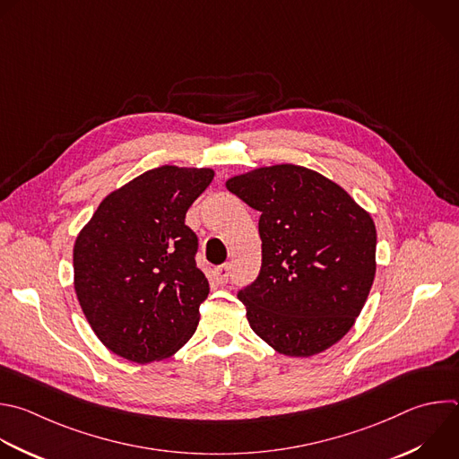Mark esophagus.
<instances>
[{
  "mask_svg": "<svg viewBox=\"0 0 459 459\" xmlns=\"http://www.w3.org/2000/svg\"><path fill=\"white\" fill-rule=\"evenodd\" d=\"M229 275H230V266L229 264H221V266L214 268V277L220 284H225L229 281Z\"/></svg>",
  "mask_w": 459,
  "mask_h": 459,
  "instance_id": "1",
  "label": "esophagus"
}]
</instances>
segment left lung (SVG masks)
<instances>
[{
	"mask_svg": "<svg viewBox=\"0 0 459 459\" xmlns=\"http://www.w3.org/2000/svg\"><path fill=\"white\" fill-rule=\"evenodd\" d=\"M225 186L261 212V270L238 293L254 333L299 359L337 344L373 286L371 214L333 180L293 164L257 168Z\"/></svg>",
	"mask_w": 459,
	"mask_h": 459,
	"instance_id": "1",
	"label": "left lung"
}]
</instances>
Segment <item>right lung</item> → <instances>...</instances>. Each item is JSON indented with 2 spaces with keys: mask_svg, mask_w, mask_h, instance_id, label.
Listing matches in <instances>:
<instances>
[{
  "mask_svg": "<svg viewBox=\"0 0 459 459\" xmlns=\"http://www.w3.org/2000/svg\"><path fill=\"white\" fill-rule=\"evenodd\" d=\"M209 168L162 166L109 193L74 245V288L97 339L147 364L175 355L196 332L209 281L186 225L209 187Z\"/></svg>",
  "mask_w": 459,
  "mask_h": 459,
  "instance_id": "right-lung-1",
  "label": "right lung"
}]
</instances>
